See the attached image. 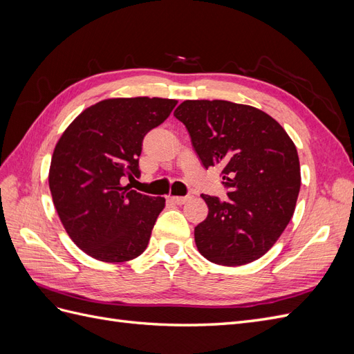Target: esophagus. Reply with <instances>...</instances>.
I'll list each match as a JSON object with an SVG mask.
<instances>
[{"mask_svg":"<svg viewBox=\"0 0 354 354\" xmlns=\"http://www.w3.org/2000/svg\"><path fill=\"white\" fill-rule=\"evenodd\" d=\"M187 196H169V201L177 203V205H183V203L187 201Z\"/></svg>","mask_w":354,"mask_h":354,"instance_id":"1","label":"esophagus"}]
</instances>
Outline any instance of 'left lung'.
<instances>
[{"label": "left lung", "instance_id": "left-lung-1", "mask_svg": "<svg viewBox=\"0 0 354 354\" xmlns=\"http://www.w3.org/2000/svg\"><path fill=\"white\" fill-rule=\"evenodd\" d=\"M174 116L207 169L218 165L226 201L201 195L208 216L195 227L198 251L221 266L260 259L292 218L301 186L297 147L282 125L248 104L186 100Z\"/></svg>", "mask_w": 354, "mask_h": 354}]
</instances>
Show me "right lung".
<instances>
[{"mask_svg": "<svg viewBox=\"0 0 354 354\" xmlns=\"http://www.w3.org/2000/svg\"><path fill=\"white\" fill-rule=\"evenodd\" d=\"M176 104L159 97L102 100L59 138L48 174L53 202L71 239L93 259L122 263L146 250L165 198L138 194L121 180L140 176L143 138Z\"/></svg>", "mask_w": 354, "mask_h": 354, "instance_id": "right-lung-1", "label": "right lung"}]
</instances>
